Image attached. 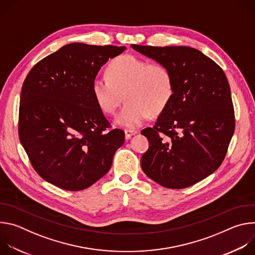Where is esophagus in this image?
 Masks as SVG:
<instances>
[{"mask_svg": "<svg viewBox=\"0 0 255 255\" xmlns=\"http://www.w3.org/2000/svg\"><path fill=\"white\" fill-rule=\"evenodd\" d=\"M137 133H138V132H137L136 130L126 129V130H125V138H126V139H130L131 136H133V135H135V134H137Z\"/></svg>", "mask_w": 255, "mask_h": 255, "instance_id": "34e87169", "label": "esophagus"}]
</instances>
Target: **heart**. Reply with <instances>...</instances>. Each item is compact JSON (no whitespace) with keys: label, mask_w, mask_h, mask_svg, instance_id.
<instances>
[{"label":"heart","mask_w":255,"mask_h":255,"mask_svg":"<svg viewBox=\"0 0 255 255\" xmlns=\"http://www.w3.org/2000/svg\"><path fill=\"white\" fill-rule=\"evenodd\" d=\"M173 92V75L166 64L147 62L132 54L115 57L106 68V78H96L92 83L93 97L105 114L113 115L124 96L126 105L115 123L128 128H137L150 115L162 113Z\"/></svg>","instance_id":"1"}]
</instances>
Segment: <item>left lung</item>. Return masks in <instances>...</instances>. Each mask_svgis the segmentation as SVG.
<instances>
[{
  "mask_svg": "<svg viewBox=\"0 0 255 255\" xmlns=\"http://www.w3.org/2000/svg\"><path fill=\"white\" fill-rule=\"evenodd\" d=\"M166 64L174 92L152 128L141 131L149 148L141 157L144 173L164 188L185 189L223 162L235 129L234 108L223 69L188 46L131 45Z\"/></svg>",
  "mask_w": 255,
  "mask_h": 255,
  "instance_id": "8db88e82",
  "label": "left lung"
}]
</instances>
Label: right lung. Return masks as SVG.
<instances>
[{
  "label": "right lung",
  "mask_w": 255,
  "mask_h": 255,
  "mask_svg": "<svg viewBox=\"0 0 255 255\" xmlns=\"http://www.w3.org/2000/svg\"><path fill=\"white\" fill-rule=\"evenodd\" d=\"M125 46L70 43L36 63L20 98L18 133L30 163L44 180L82 191L111 168L125 133L111 129L92 93L101 66Z\"/></svg>",
  "instance_id": "obj_1"
}]
</instances>
